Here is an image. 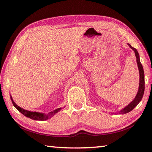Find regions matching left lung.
Returning <instances> with one entry per match:
<instances>
[{
	"label": "left lung",
	"mask_w": 152,
	"mask_h": 152,
	"mask_svg": "<svg viewBox=\"0 0 152 152\" xmlns=\"http://www.w3.org/2000/svg\"><path fill=\"white\" fill-rule=\"evenodd\" d=\"M128 46L131 48L132 50L134 51V52L135 53V56H136L137 58V63L138 65V70H139V87H138V92L137 93V95L135 96L134 99L133 100V101L131 102L129 104L127 105L124 107L123 109H121L120 111H119L118 112L119 114H127V113L131 112L132 110H133L136 106L138 104L142 99L143 97V95L144 93V85H145V82H144V69L142 65L140 63V56L139 54H138V51L137 49H135L134 48L132 47L129 44H127ZM113 114V113H112Z\"/></svg>",
	"instance_id": "8db88e82"
}]
</instances>
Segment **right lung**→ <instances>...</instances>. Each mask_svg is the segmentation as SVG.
<instances>
[{
  "label": "right lung",
  "mask_w": 152,
  "mask_h": 152,
  "mask_svg": "<svg viewBox=\"0 0 152 152\" xmlns=\"http://www.w3.org/2000/svg\"><path fill=\"white\" fill-rule=\"evenodd\" d=\"M10 99L12 102L13 105H14V107L17 109L19 112H20L22 114H23L25 116H26V117L32 119H34V120H37V121L47 120V119H49L51 118H52L55 114H56L57 113L60 112L61 110L63 108H57L52 112H49L48 114H45V113H41L38 112H31L19 107V106L16 104V103L14 101V100H13L11 95H10Z\"/></svg>",
  "instance_id": "obj_1"
}]
</instances>
